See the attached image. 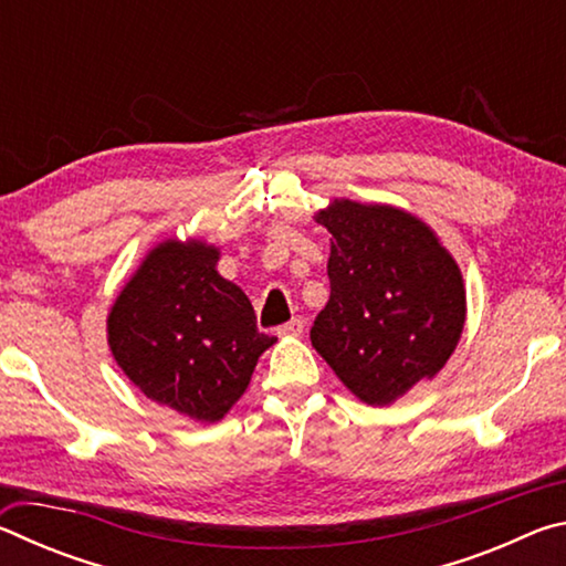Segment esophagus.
Segmentation results:
<instances>
[{"instance_id":"obj_1","label":"esophagus","mask_w":566,"mask_h":566,"mask_svg":"<svg viewBox=\"0 0 566 566\" xmlns=\"http://www.w3.org/2000/svg\"><path fill=\"white\" fill-rule=\"evenodd\" d=\"M302 332H304L302 317H292L290 322H284L282 327H276V334H280V337H300Z\"/></svg>"}]
</instances>
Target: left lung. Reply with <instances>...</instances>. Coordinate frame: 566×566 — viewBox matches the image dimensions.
I'll return each instance as SVG.
<instances>
[{
	"label": "left lung",
	"mask_w": 566,
	"mask_h": 566,
	"mask_svg": "<svg viewBox=\"0 0 566 566\" xmlns=\"http://www.w3.org/2000/svg\"><path fill=\"white\" fill-rule=\"evenodd\" d=\"M329 229V302L310 332L352 395L389 405L452 357L464 327V282L452 254L417 217L337 199Z\"/></svg>",
	"instance_id": "obj_1"
}]
</instances>
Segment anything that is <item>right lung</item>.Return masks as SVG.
<instances>
[{
	"mask_svg": "<svg viewBox=\"0 0 566 566\" xmlns=\"http://www.w3.org/2000/svg\"><path fill=\"white\" fill-rule=\"evenodd\" d=\"M217 260L214 247L169 239L151 249L107 319L124 375L197 421L222 419L276 342L256 329L252 302L219 276Z\"/></svg>",
	"mask_w": 566,
	"mask_h": 566,
	"instance_id": "add662e5",
	"label": "right lung"
}]
</instances>
